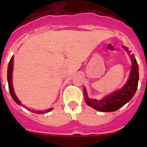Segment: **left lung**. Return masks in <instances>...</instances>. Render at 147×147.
<instances>
[{"label": "left lung", "instance_id": "obj_1", "mask_svg": "<svg viewBox=\"0 0 147 147\" xmlns=\"http://www.w3.org/2000/svg\"><path fill=\"white\" fill-rule=\"evenodd\" d=\"M123 48L128 54H130V51H128V48L125 46H123ZM129 57L132 65L130 75L127 83L119 90H116L110 93V95H107V96H105L102 99L96 100L88 98L86 90L84 88V95L85 96V102L88 106L98 110L100 112H113L123 107L133 97L138 88L139 72L138 62L135 58V56L133 54H129Z\"/></svg>", "mask_w": 147, "mask_h": 147}]
</instances>
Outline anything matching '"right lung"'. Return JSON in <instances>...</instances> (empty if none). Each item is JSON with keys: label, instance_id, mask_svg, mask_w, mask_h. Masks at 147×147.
<instances>
[{"label": "right lung", "instance_id": "add662e5", "mask_svg": "<svg viewBox=\"0 0 147 147\" xmlns=\"http://www.w3.org/2000/svg\"><path fill=\"white\" fill-rule=\"evenodd\" d=\"M13 61H14V57H11V59H10L9 62V65H8V70H7V80H8V84H9V90L10 94H11V97L14 99L15 102H16L18 105H22L21 102H20V100L18 99V97L16 96L15 95V91H14V88H13L12 85V81H11V79H12V70H13ZM53 108H49L48 110H46L45 111L43 112H36L37 113H48L50 112L51 110H52Z\"/></svg>", "mask_w": 147, "mask_h": 147}]
</instances>
